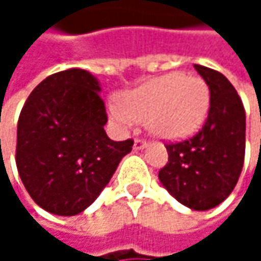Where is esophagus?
<instances>
[{
  "instance_id": "esophagus-1",
  "label": "esophagus",
  "mask_w": 261,
  "mask_h": 261,
  "mask_svg": "<svg viewBox=\"0 0 261 261\" xmlns=\"http://www.w3.org/2000/svg\"><path fill=\"white\" fill-rule=\"evenodd\" d=\"M146 145H148V142H146V140H143V139H136V140H134L133 148H134L136 151H139V149H143Z\"/></svg>"
}]
</instances>
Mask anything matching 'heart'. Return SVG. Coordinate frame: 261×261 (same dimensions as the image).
Masks as SVG:
<instances>
[{"label": "heart", "instance_id": "heart-1", "mask_svg": "<svg viewBox=\"0 0 261 261\" xmlns=\"http://www.w3.org/2000/svg\"><path fill=\"white\" fill-rule=\"evenodd\" d=\"M210 109V90L199 77L171 72L149 80L109 106L112 119L122 128L146 121L160 139H184L201 128Z\"/></svg>", "mask_w": 261, "mask_h": 261}]
</instances>
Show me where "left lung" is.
Here are the masks:
<instances>
[{"label":"left lung","mask_w":261,"mask_h":261,"mask_svg":"<svg viewBox=\"0 0 261 261\" xmlns=\"http://www.w3.org/2000/svg\"><path fill=\"white\" fill-rule=\"evenodd\" d=\"M210 90L208 116L193 137L166 143L168 163L159 171L166 190L192 210L219 205L234 189L245 160V109L221 72L195 65Z\"/></svg>","instance_id":"1"}]
</instances>
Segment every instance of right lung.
Listing matches in <instances>:
<instances>
[{
	"mask_svg": "<svg viewBox=\"0 0 261 261\" xmlns=\"http://www.w3.org/2000/svg\"><path fill=\"white\" fill-rule=\"evenodd\" d=\"M98 80L72 68L39 83L18 121L16 166L33 201L59 216L87 208L109 184L133 140H112Z\"/></svg>",
	"mask_w": 261,
	"mask_h": 261,
	"instance_id": "right-lung-1",
	"label": "right lung"
}]
</instances>
